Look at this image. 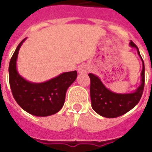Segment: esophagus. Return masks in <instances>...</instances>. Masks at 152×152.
<instances>
[{
	"mask_svg": "<svg viewBox=\"0 0 152 152\" xmlns=\"http://www.w3.org/2000/svg\"><path fill=\"white\" fill-rule=\"evenodd\" d=\"M90 70V68L88 66V64H83V65H80L79 67L78 71L80 73H88V72Z\"/></svg>",
	"mask_w": 152,
	"mask_h": 152,
	"instance_id": "esophagus-1",
	"label": "esophagus"
}]
</instances>
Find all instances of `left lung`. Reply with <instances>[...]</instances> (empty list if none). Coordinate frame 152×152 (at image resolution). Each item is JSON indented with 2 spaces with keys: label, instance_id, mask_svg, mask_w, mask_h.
Listing matches in <instances>:
<instances>
[{
  "label": "left lung",
  "instance_id": "obj_1",
  "mask_svg": "<svg viewBox=\"0 0 152 152\" xmlns=\"http://www.w3.org/2000/svg\"><path fill=\"white\" fill-rule=\"evenodd\" d=\"M129 46L137 49V53L141 58L143 69L141 76V83L134 92L127 94H119L111 91L102 83L97 76L89 73L91 79L90 94L92 109L104 118H113L125 114L137 106L140 100L144 88V63L142 59L139 49L132 41Z\"/></svg>",
  "mask_w": 152,
  "mask_h": 152
}]
</instances>
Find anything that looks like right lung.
Returning a JSON list of instances; mask_svg holds the SVG:
<instances>
[{"instance_id": "right-lung-1", "label": "right lung", "mask_w": 152, "mask_h": 152, "mask_svg": "<svg viewBox=\"0 0 152 152\" xmlns=\"http://www.w3.org/2000/svg\"><path fill=\"white\" fill-rule=\"evenodd\" d=\"M26 39L18 45L8 67L9 83L13 97L23 110L32 115H53L64 106L67 89L76 80L77 72H63L43 83H32L25 80L18 72L16 61L20 46Z\"/></svg>"}]
</instances>
